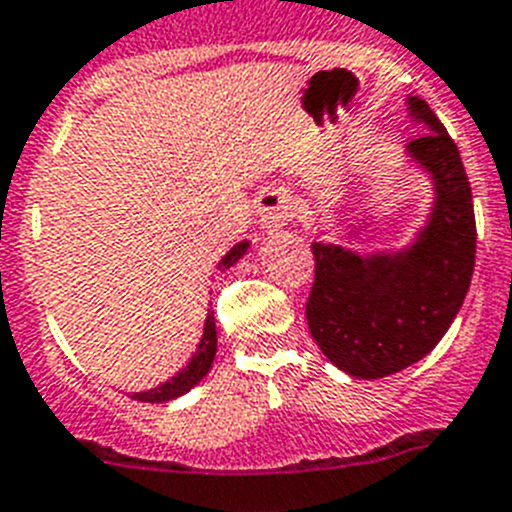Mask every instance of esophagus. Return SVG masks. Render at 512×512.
Segmentation results:
<instances>
[{"mask_svg": "<svg viewBox=\"0 0 512 512\" xmlns=\"http://www.w3.org/2000/svg\"><path fill=\"white\" fill-rule=\"evenodd\" d=\"M257 213H260V226L263 231H278L283 226H289L294 218V200H291L289 190L283 187H268L257 197Z\"/></svg>", "mask_w": 512, "mask_h": 512, "instance_id": "1", "label": "esophagus"}]
</instances>
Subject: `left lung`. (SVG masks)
<instances>
[{
    "instance_id": "8db88e82",
    "label": "left lung",
    "mask_w": 512,
    "mask_h": 512,
    "mask_svg": "<svg viewBox=\"0 0 512 512\" xmlns=\"http://www.w3.org/2000/svg\"><path fill=\"white\" fill-rule=\"evenodd\" d=\"M409 109L427 124L409 153L432 174L437 195L419 239L395 255L367 257L336 244H312L309 333L330 362L362 380L395 375L435 349L474 273V203L458 145L427 101L409 98Z\"/></svg>"
}]
</instances>
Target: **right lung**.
Here are the masks:
<instances>
[{"label": "right lung", "mask_w": 512, "mask_h": 512, "mask_svg": "<svg viewBox=\"0 0 512 512\" xmlns=\"http://www.w3.org/2000/svg\"><path fill=\"white\" fill-rule=\"evenodd\" d=\"M249 244L247 242H239L236 247H231L226 255H223V260L218 263V268H231V265L239 260V257L247 252ZM216 317H213V312L208 309V317H205V330H203V338H200V346H197V351L192 354V359L187 362V367L182 369V372H176L171 380H166L163 385H158V388L153 390H145V393H135L132 398H137V401H145V403H166L171 401V398H179V395H184L187 390H192L197 385V382L203 380L205 375L210 372V367H213V359H216Z\"/></svg>", "instance_id": "1"}]
</instances>
